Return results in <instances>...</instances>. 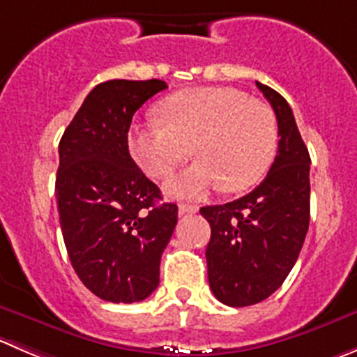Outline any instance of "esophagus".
Segmentation results:
<instances>
[{
	"label": "esophagus",
	"mask_w": 357,
	"mask_h": 357,
	"mask_svg": "<svg viewBox=\"0 0 357 357\" xmlns=\"http://www.w3.org/2000/svg\"><path fill=\"white\" fill-rule=\"evenodd\" d=\"M196 212H198V206L196 205H185V203L178 205V215H191V213Z\"/></svg>",
	"instance_id": "obj_1"
}]
</instances>
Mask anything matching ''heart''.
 <instances>
[{
  "label": "heart",
  "instance_id": "heart-1",
  "mask_svg": "<svg viewBox=\"0 0 357 357\" xmlns=\"http://www.w3.org/2000/svg\"><path fill=\"white\" fill-rule=\"evenodd\" d=\"M159 117L130 131L133 158L151 175L172 172L192 152L191 166L166 181V191L202 198L215 188L243 191L270 168L278 126L266 103L235 87L206 86L178 91L161 101Z\"/></svg>",
  "mask_w": 357,
  "mask_h": 357
}]
</instances>
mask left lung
<instances>
[{
  "mask_svg": "<svg viewBox=\"0 0 357 357\" xmlns=\"http://www.w3.org/2000/svg\"><path fill=\"white\" fill-rule=\"evenodd\" d=\"M277 115L278 151L249 195L199 210L212 235L206 245L210 289L227 307H249L282 286L303 247L310 220V155L291 107L256 82Z\"/></svg>",
  "mask_w": 357,
  "mask_h": 357,
  "instance_id": "obj_1",
  "label": "left lung"
}]
</instances>
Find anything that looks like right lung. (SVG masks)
<instances>
[{"mask_svg": "<svg viewBox=\"0 0 357 357\" xmlns=\"http://www.w3.org/2000/svg\"><path fill=\"white\" fill-rule=\"evenodd\" d=\"M166 82L108 80L94 87L59 142L56 198L71 266L112 303H135L159 286L176 224L175 203L144 175L128 147L133 115Z\"/></svg>", "mask_w": 357, "mask_h": 357, "instance_id": "add662e5", "label": "right lung"}]
</instances>
